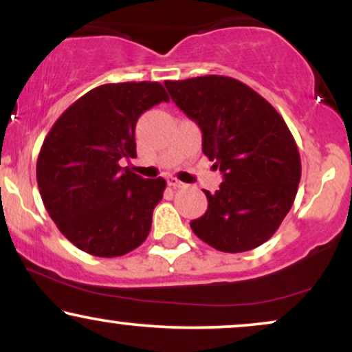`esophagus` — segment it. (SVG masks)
Listing matches in <instances>:
<instances>
[{"label":"esophagus","instance_id":"1","mask_svg":"<svg viewBox=\"0 0 352 352\" xmlns=\"http://www.w3.org/2000/svg\"><path fill=\"white\" fill-rule=\"evenodd\" d=\"M167 184H168V187H172V188H180V187H184V184H182L180 180H177L175 177H168Z\"/></svg>","mask_w":352,"mask_h":352}]
</instances>
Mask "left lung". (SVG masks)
Wrapping results in <instances>:
<instances>
[{
  "label": "left lung",
  "instance_id": "1",
  "mask_svg": "<svg viewBox=\"0 0 352 352\" xmlns=\"http://www.w3.org/2000/svg\"><path fill=\"white\" fill-rule=\"evenodd\" d=\"M180 111L201 131V151L223 182L193 233L218 252L240 253L270 240L288 215L301 179V160L288 125L268 100L240 80L201 76L165 80Z\"/></svg>",
  "mask_w": 352,
  "mask_h": 352
}]
</instances>
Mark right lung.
<instances>
[{
    "instance_id": "add662e5",
    "label": "right lung",
    "mask_w": 352,
    "mask_h": 352,
    "mask_svg": "<svg viewBox=\"0 0 352 352\" xmlns=\"http://www.w3.org/2000/svg\"><path fill=\"white\" fill-rule=\"evenodd\" d=\"M168 96L159 82L104 84L63 112L44 139L36 179L44 207L72 245L114 258L142 245L165 180H145L122 159H134L135 124Z\"/></svg>"
}]
</instances>
